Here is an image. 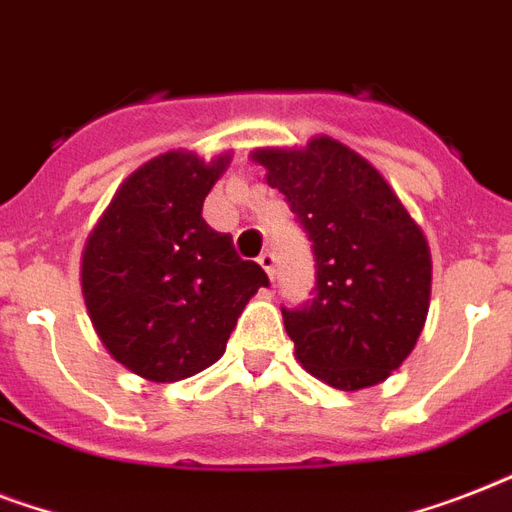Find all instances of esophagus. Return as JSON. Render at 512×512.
I'll use <instances>...</instances> for the list:
<instances>
[{"label": "esophagus", "mask_w": 512, "mask_h": 512, "mask_svg": "<svg viewBox=\"0 0 512 512\" xmlns=\"http://www.w3.org/2000/svg\"><path fill=\"white\" fill-rule=\"evenodd\" d=\"M257 263H260V268H263V271L268 273V279H273V268H276V255L265 249L263 255L257 257Z\"/></svg>", "instance_id": "esophagus-1"}]
</instances>
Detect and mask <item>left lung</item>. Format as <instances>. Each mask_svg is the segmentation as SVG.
I'll return each mask as SVG.
<instances>
[{"mask_svg":"<svg viewBox=\"0 0 512 512\" xmlns=\"http://www.w3.org/2000/svg\"><path fill=\"white\" fill-rule=\"evenodd\" d=\"M316 263L313 297L281 308L303 369L337 390L388 380L417 345L430 305V249L385 177L337 140L257 148Z\"/></svg>","mask_w":512,"mask_h":512,"instance_id":"obj_1","label":"left lung"}]
</instances>
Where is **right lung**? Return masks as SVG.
Segmentation results:
<instances>
[{
  "label": "right lung",
  "instance_id": "obj_1",
  "mask_svg": "<svg viewBox=\"0 0 512 512\" xmlns=\"http://www.w3.org/2000/svg\"><path fill=\"white\" fill-rule=\"evenodd\" d=\"M231 154L170 151L132 172L92 228L82 295L111 356L151 382H177L225 353L244 305L268 276L241 260L201 207Z\"/></svg>",
  "mask_w": 512,
  "mask_h": 512
}]
</instances>
